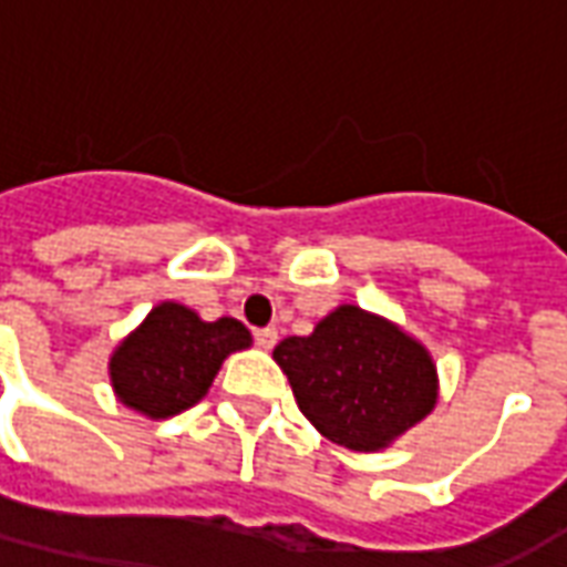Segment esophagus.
<instances>
[{
	"instance_id": "34e87169",
	"label": "esophagus",
	"mask_w": 567,
	"mask_h": 567,
	"mask_svg": "<svg viewBox=\"0 0 567 567\" xmlns=\"http://www.w3.org/2000/svg\"><path fill=\"white\" fill-rule=\"evenodd\" d=\"M276 340H279V331H276V328H258V331H255V343H258L260 349H272Z\"/></svg>"
}]
</instances>
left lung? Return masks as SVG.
<instances>
[{
	"label": "left lung",
	"instance_id": "obj_1",
	"mask_svg": "<svg viewBox=\"0 0 567 567\" xmlns=\"http://www.w3.org/2000/svg\"><path fill=\"white\" fill-rule=\"evenodd\" d=\"M272 358L300 413L346 450L389 446L437 401V373L425 349L358 307L333 309L309 337L282 340Z\"/></svg>",
	"mask_w": 567,
	"mask_h": 567
}]
</instances>
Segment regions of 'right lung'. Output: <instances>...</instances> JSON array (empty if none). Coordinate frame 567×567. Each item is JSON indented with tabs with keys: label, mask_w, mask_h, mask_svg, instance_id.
Wrapping results in <instances>:
<instances>
[{
	"label": "right lung",
	"mask_w": 567,
	"mask_h": 567,
	"mask_svg": "<svg viewBox=\"0 0 567 567\" xmlns=\"http://www.w3.org/2000/svg\"><path fill=\"white\" fill-rule=\"evenodd\" d=\"M248 343L251 333L243 321H203L187 307L161 303L117 346L109 368L124 404L166 419L197 404L224 358Z\"/></svg>",
	"instance_id": "obj_1"
}]
</instances>
